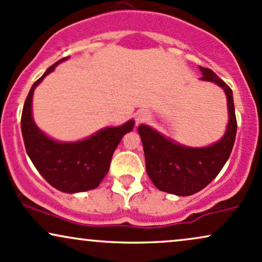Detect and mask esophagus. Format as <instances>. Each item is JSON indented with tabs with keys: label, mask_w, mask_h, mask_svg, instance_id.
<instances>
[{
	"label": "esophagus",
	"mask_w": 262,
	"mask_h": 262,
	"mask_svg": "<svg viewBox=\"0 0 262 262\" xmlns=\"http://www.w3.org/2000/svg\"><path fill=\"white\" fill-rule=\"evenodd\" d=\"M149 118H150V115H149V113H147V112L140 111V112L137 113V123L146 122Z\"/></svg>",
	"instance_id": "34e87169"
}]
</instances>
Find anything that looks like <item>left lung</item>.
Instances as JSON below:
<instances>
[{"mask_svg": "<svg viewBox=\"0 0 262 262\" xmlns=\"http://www.w3.org/2000/svg\"><path fill=\"white\" fill-rule=\"evenodd\" d=\"M201 79L212 81L225 90L229 122L226 134L219 143L207 147L191 149L173 143L147 125H139L146 172L160 190L188 196L201 190L216 178L231 155L237 134V118L232 89L209 68L200 67Z\"/></svg>", "mask_w": 262, "mask_h": 262, "instance_id": "obj_1", "label": "left lung"}]
</instances>
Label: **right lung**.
Wrapping results in <instances>:
<instances>
[{
    "instance_id": "right-lung-1",
    "label": "right lung",
    "mask_w": 262,
    "mask_h": 262,
    "mask_svg": "<svg viewBox=\"0 0 262 262\" xmlns=\"http://www.w3.org/2000/svg\"><path fill=\"white\" fill-rule=\"evenodd\" d=\"M64 57L51 67L33 84L21 112V134L25 150L31 162L47 183L64 193H78L95 189L105 178L110 163L122 137L134 127L129 121L121 127L105 128L86 140L78 143H57L47 138L31 117V99L34 89Z\"/></svg>"
}]
</instances>
